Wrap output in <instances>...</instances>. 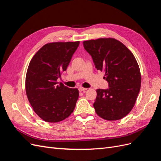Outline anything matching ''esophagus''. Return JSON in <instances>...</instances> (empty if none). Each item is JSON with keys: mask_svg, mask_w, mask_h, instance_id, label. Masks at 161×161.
I'll list each match as a JSON object with an SVG mask.
<instances>
[{"mask_svg": "<svg viewBox=\"0 0 161 161\" xmlns=\"http://www.w3.org/2000/svg\"><path fill=\"white\" fill-rule=\"evenodd\" d=\"M87 90L86 88H83V87H79V91L80 92H82V91H86Z\"/></svg>", "mask_w": 161, "mask_h": 161, "instance_id": "esophagus-1", "label": "esophagus"}]
</instances>
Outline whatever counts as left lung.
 I'll use <instances>...</instances> for the list:
<instances>
[{"label":"left lung","mask_w":161,"mask_h":161,"mask_svg":"<svg viewBox=\"0 0 161 161\" xmlns=\"http://www.w3.org/2000/svg\"><path fill=\"white\" fill-rule=\"evenodd\" d=\"M97 70L105 72L108 89H97L93 107L97 114L108 121L127 115L135 105L140 90L141 74L133 53L114 38L83 42Z\"/></svg>","instance_id":"obj_1"}]
</instances>
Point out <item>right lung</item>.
I'll use <instances>...</instances> for the list:
<instances>
[{"instance_id": "add662e5", "label": "right lung", "mask_w": 161, "mask_h": 161, "mask_svg": "<svg viewBox=\"0 0 161 161\" xmlns=\"http://www.w3.org/2000/svg\"><path fill=\"white\" fill-rule=\"evenodd\" d=\"M80 42H52L41 47L29 64L25 91L33 111L47 122H59L74 111L79 92L57 79L66 70Z\"/></svg>"}]
</instances>
